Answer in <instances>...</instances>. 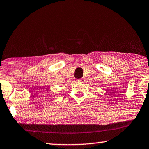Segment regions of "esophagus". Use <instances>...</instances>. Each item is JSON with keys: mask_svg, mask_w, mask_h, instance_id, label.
<instances>
[{"mask_svg": "<svg viewBox=\"0 0 149 149\" xmlns=\"http://www.w3.org/2000/svg\"><path fill=\"white\" fill-rule=\"evenodd\" d=\"M77 81H78L79 83H84V82H85V79L83 77V78H81V79H79L77 80Z\"/></svg>", "mask_w": 149, "mask_h": 149, "instance_id": "obj_1", "label": "esophagus"}]
</instances>
